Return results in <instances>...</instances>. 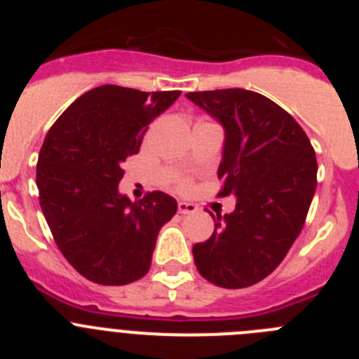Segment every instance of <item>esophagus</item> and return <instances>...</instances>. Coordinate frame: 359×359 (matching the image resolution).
Here are the masks:
<instances>
[{
	"mask_svg": "<svg viewBox=\"0 0 359 359\" xmlns=\"http://www.w3.org/2000/svg\"><path fill=\"white\" fill-rule=\"evenodd\" d=\"M196 210H198V207L192 205V203H187V201L177 203V212H180V214H194Z\"/></svg>",
	"mask_w": 359,
	"mask_h": 359,
	"instance_id": "esophagus-1",
	"label": "esophagus"
}]
</instances>
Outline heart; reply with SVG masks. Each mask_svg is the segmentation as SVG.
Returning <instances> with one entry per match:
<instances>
[{"mask_svg":"<svg viewBox=\"0 0 359 359\" xmlns=\"http://www.w3.org/2000/svg\"><path fill=\"white\" fill-rule=\"evenodd\" d=\"M180 187H182V189H183V190H185V189H189V187H190V183H189V182H187V180H183V182H182V183H180Z\"/></svg>","mask_w":359,"mask_h":359,"instance_id":"1","label":"heart"}]
</instances>
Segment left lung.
Listing matches in <instances>:
<instances>
[{"mask_svg": "<svg viewBox=\"0 0 359 359\" xmlns=\"http://www.w3.org/2000/svg\"><path fill=\"white\" fill-rule=\"evenodd\" d=\"M187 98L224 128L219 198L236 210L217 214L210 239L194 244L201 277L239 290L268 277L302 231L316 190V154L304 129L278 104L255 91H192Z\"/></svg>", "mask_w": 359, "mask_h": 359, "instance_id": "obj_1", "label": "left lung"}]
</instances>
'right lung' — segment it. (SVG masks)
I'll return each instance as SVG.
<instances>
[{"label": "right lung", "instance_id": "obj_1", "mask_svg": "<svg viewBox=\"0 0 359 359\" xmlns=\"http://www.w3.org/2000/svg\"><path fill=\"white\" fill-rule=\"evenodd\" d=\"M180 93L98 86L44 138L36 174L41 210L66 261L95 284L123 286L144 277L158 231L176 214L170 196L152 190L131 203L118 194V182L149 123Z\"/></svg>", "mask_w": 359, "mask_h": 359}]
</instances>
